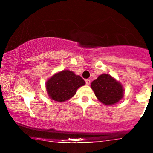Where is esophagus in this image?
Masks as SVG:
<instances>
[{
    "label": "esophagus",
    "mask_w": 153,
    "mask_h": 153,
    "mask_svg": "<svg viewBox=\"0 0 153 153\" xmlns=\"http://www.w3.org/2000/svg\"><path fill=\"white\" fill-rule=\"evenodd\" d=\"M85 83H86V85H90V83H91V80H89V79H86V80H85Z\"/></svg>",
    "instance_id": "esophagus-1"
}]
</instances>
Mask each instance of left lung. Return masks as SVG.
<instances>
[{"instance_id":"1","label":"left lung","mask_w":153,"mask_h":153,"mask_svg":"<svg viewBox=\"0 0 153 153\" xmlns=\"http://www.w3.org/2000/svg\"><path fill=\"white\" fill-rule=\"evenodd\" d=\"M91 86L99 101L107 106L118 103L124 96L122 85L110 75H99Z\"/></svg>"}]
</instances>
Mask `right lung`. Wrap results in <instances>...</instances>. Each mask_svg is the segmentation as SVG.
Here are the masks:
<instances>
[{
    "label": "right lung",
    "instance_id": "1",
    "mask_svg": "<svg viewBox=\"0 0 153 153\" xmlns=\"http://www.w3.org/2000/svg\"><path fill=\"white\" fill-rule=\"evenodd\" d=\"M85 84L80 75L73 71H62L55 73L46 82V89L51 99L64 102L76 94L78 88Z\"/></svg>",
    "mask_w": 153,
    "mask_h": 153
}]
</instances>
